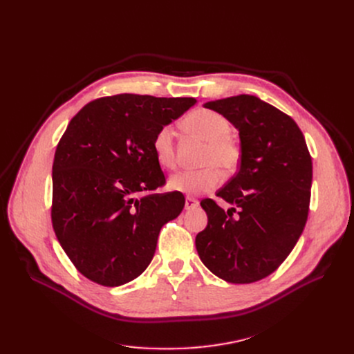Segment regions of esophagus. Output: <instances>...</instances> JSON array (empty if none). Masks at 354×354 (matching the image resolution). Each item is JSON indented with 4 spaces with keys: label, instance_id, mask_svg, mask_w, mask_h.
I'll return each instance as SVG.
<instances>
[{
    "label": "esophagus",
    "instance_id": "obj_1",
    "mask_svg": "<svg viewBox=\"0 0 354 354\" xmlns=\"http://www.w3.org/2000/svg\"><path fill=\"white\" fill-rule=\"evenodd\" d=\"M199 205L198 199L195 198H191V196H187V199H185V209H194Z\"/></svg>",
    "mask_w": 354,
    "mask_h": 354
}]
</instances>
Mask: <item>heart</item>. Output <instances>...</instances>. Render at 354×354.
Masks as SVG:
<instances>
[{"label": "heart", "mask_w": 354, "mask_h": 354, "mask_svg": "<svg viewBox=\"0 0 354 354\" xmlns=\"http://www.w3.org/2000/svg\"><path fill=\"white\" fill-rule=\"evenodd\" d=\"M188 133L207 142V149L202 156L201 171H183L174 175L169 180V188L185 195H202L215 191L222 182V172L231 175L238 171L243 160V149L231 138V124L227 118L214 110L198 109L182 122ZM152 149L156 162L163 169H175V132L172 126H162L153 140Z\"/></svg>", "instance_id": "1"}]
</instances>
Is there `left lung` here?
<instances>
[{
	"mask_svg": "<svg viewBox=\"0 0 354 354\" xmlns=\"http://www.w3.org/2000/svg\"><path fill=\"white\" fill-rule=\"evenodd\" d=\"M227 118L243 149L239 171L201 207L208 225L196 235L201 261L232 284L263 280L280 267L299 241L308 216L313 163L304 135L281 110L239 95L203 104Z\"/></svg>",
	"mask_w": 354,
	"mask_h": 354,
	"instance_id": "1",
	"label": "left lung"
}]
</instances>
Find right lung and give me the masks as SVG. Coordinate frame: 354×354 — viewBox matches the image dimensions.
Listing matches in <instances>:
<instances>
[{
    "instance_id": "obj_1",
    "label": "right lung",
    "mask_w": 354,
    "mask_h": 354,
    "mask_svg": "<svg viewBox=\"0 0 354 354\" xmlns=\"http://www.w3.org/2000/svg\"><path fill=\"white\" fill-rule=\"evenodd\" d=\"M195 103L116 95L87 103L70 120L54 153L51 224L90 281L135 280L152 261L160 228L182 212L180 192L153 194L166 179L152 140Z\"/></svg>"
}]
</instances>
